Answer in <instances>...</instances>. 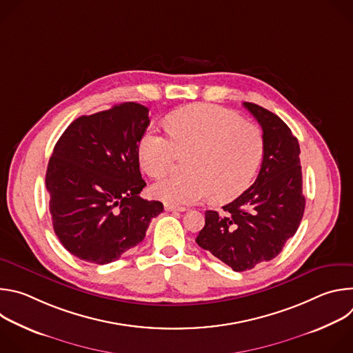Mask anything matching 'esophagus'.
I'll return each mask as SVG.
<instances>
[{"label":"esophagus","instance_id":"1","mask_svg":"<svg viewBox=\"0 0 353 353\" xmlns=\"http://www.w3.org/2000/svg\"><path fill=\"white\" fill-rule=\"evenodd\" d=\"M165 210L168 211V212H185L187 211V208L185 207H174V205H165Z\"/></svg>","mask_w":353,"mask_h":353}]
</instances>
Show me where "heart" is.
I'll return each instance as SVG.
<instances>
[{
    "label": "heart",
    "instance_id": "obj_1",
    "mask_svg": "<svg viewBox=\"0 0 353 353\" xmlns=\"http://www.w3.org/2000/svg\"><path fill=\"white\" fill-rule=\"evenodd\" d=\"M170 135L148 128L138 142L139 165L150 177L165 174L179 154L190 152L185 174L152 185L168 205L196 204L211 194L216 203L233 199L253 181L264 155L263 131L223 108L198 103L168 119Z\"/></svg>",
    "mask_w": 353,
    "mask_h": 353
}]
</instances>
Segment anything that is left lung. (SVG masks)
Instances as JSON below:
<instances>
[{"instance_id": "8db88e82", "label": "left lung", "mask_w": 353, "mask_h": 353, "mask_svg": "<svg viewBox=\"0 0 353 353\" xmlns=\"http://www.w3.org/2000/svg\"><path fill=\"white\" fill-rule=\"evenodd\" d=\"M243 106L263 128L260 173L221 214L205 212V226L195 239L236 272L275 259L296 233L306 207L297 138L270 110L248 102Z\"/></svg>"}]
</instances>
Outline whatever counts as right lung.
Returning <instances> with one entry per match:
<instances>
[{
    "mask_svg": "<svg viewBox=\"0 0 353 353\" xmlns=\"http://www.w3.org/2000/svg\"><path fill=\"white\" fill-rule=\"evenodd\" d=\"M148 108L125 102L72 121L57 141L46 172L50 214L61 244L79 260L109 264L139 244L163 211L138 194V142Z\"/></svg>",
    "mask_w": 353,
    "mask_h": 353,
    "instance_id": "1",
    "label": "right lung"
}]
</instances>
